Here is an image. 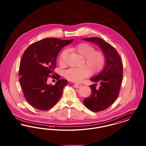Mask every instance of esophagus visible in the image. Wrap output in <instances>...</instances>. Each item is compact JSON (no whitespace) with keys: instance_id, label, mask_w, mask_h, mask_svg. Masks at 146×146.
I'll return each mask as SVG.
<instances>
[{"instance_id":"1","label":"esophagus","mask_w":146,"mask_h":146,"mask_svg":"<svg viewBox=\"0 0 146 146\" xmlns=\"http://www.w3.org/2000/svg\"><path fill=\"white\" fill-rule=\"evenodd\" d=\"M74 86L76 88H79L82 86V84L79 83H75L74 84Z\"/></svg>"}]
</instances>
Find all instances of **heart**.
<instances>
[{"mask_svg": "<svg viewBox=\"0 0 146 146\" xmlns=\"http://www.w3.org/2000/svg\"><path fill=\"white\" fill-rule=\"evenodd\" d=\"M70 50L84 57V64L80 67H72L64 72V76L68 80L78 82L83 80L91 73L99 72L104 66L106 56L104 52L100 50H95L94 46L88 43H80L72 46ZM67 50H63L59 56V63L61 65L65 63V58Z\"/></svg>", "mask_w": 146, "mask_h": 146, "instance_id": "obj_1", "label": "heart"}]
</instances>
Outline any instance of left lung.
I'll return each instance as SVG.
<instances>
[{"mask_svg": "<svg viewBox=\"0 0 146 146\" xmlns=\"http://www.w3.org/2000/svg\"><path fill=\"white\" fill-rule=\"evenodd\" d=\"M83 40L98 45L106 56L104 69L91 79L96 84L90 85L91 94L83 102L91 111H102L113 104L119 95L123 76L122 60L116 49L104 39L91 37L84 38ZM98 83L100 84L99 88L96 86Z\"/></svg>", "mask_w": 146, "mask_h": 146, "instance_id": "1", "label": "left lung"}]
</instances>
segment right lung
I'll list each match as a JSON object with an SVG mask.
<instances>
[{"label":"right lung","instance_id":"right-lung-1","mask_svg":"<svg viewBox=\"0 0 146 146\" xmlns=\"http://www.w3.org/2000/svg\"><path fill=\"white\" fill-rule=\"evenodd\" d=\"M73 40L45 38L32 44L23 53L19 71V80L24 97L35 108L48 110L61 97L67 80L60 79V76L54 73V70L58 52ZM49 77L57 80L55 85L47 83Z\"/></svg>","mask_w":146,"mask_h":146}]
</instances>
